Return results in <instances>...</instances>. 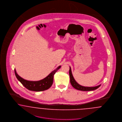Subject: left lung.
Segmentation results:
<instances>
[{
    "label": "left lung",
    "instance_id": "left-lung-1",
    "mask_svg": "<svg viewBox=\"0 0 122 122\" xmlns=\"http://www.w3.org/2000/svg\"><path fill=\"white\" fill-rule=\"evenodd\" d=\"M69 75L70 77V81L71 85L72 86L75 88L76 89L80 91H93L95 90H96L98 88L101 86V85H100L97 86H94V87H86L83 86L81 85H79L75 80L73 76L72 75V73L71 72V68L70 67V70H69Z\"/></svg>",
    "mask_w": 122,
    "mask_h": 122
}]
</instances>
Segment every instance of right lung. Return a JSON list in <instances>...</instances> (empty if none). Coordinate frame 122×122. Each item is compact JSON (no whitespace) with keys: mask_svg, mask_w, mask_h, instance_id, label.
Masks as SVG:
<instances>
[{"mask_svg":"<svg viewBox=\"0 0 122 122\" xmlns=\"http://www.w3.org/2000/svg\"><path fill=\"white\" fill-rule=\"evenodd\" d=\"M60 68L61 66H59L56 69L52 71L46 78L39 81H29L25 80L18 75L15 69V73L18 80L26 89L32 91L41 92L47 90L52 86L53 81V76Z\"/></svg>","mask_w":122,"mask_h":122,"instance_id":"add662e5","label":"right lung"}]
</instances>
